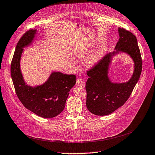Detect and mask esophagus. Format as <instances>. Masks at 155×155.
<instances>
[{
	"mask_svg": "<svg viewBox=\"0 0 155 155\" xmlns=\"http://www.w3.org/2000/svg\"><path fill=\"white\" fill-rule=\"evenodd\" d=\"M76 85L78 87L80 88H84L85 87V82L81 79H78L76 82Z\"/></svg>",
	"mask_w": 155,
	"mask_h": 155,
	"instance_id": "obj_1",
	"label": "esophagus"
}]
</instances>
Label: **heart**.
I'll list each match as a JSON object with an SVG mask.
<instances>
[{
    "instance_id": "b5f03b06",
    "label": "heart",
    "mask_w": 155,
    "mask_h": 155,
    "mask_svg": "<svg viewBox=\"0 0 155 155\" xmlns=\"http://www.w3.org/2000/svg\"><path fill=\"white\" fill-rule=\"evenodd\" d=\"M92 48L91 45H85L79 48L74 51V55L80 60H84L87 56L90 50ZM105 50L102 47L97 48V49L93 51L86 59V65L87 68H92L96 66L101 60L104 56ZM71 63L76 64V61L73 59L71 60Z\"/></svg>"
}]
</instances>
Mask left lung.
Segmentation results:
<instances>
[{"instance_id":"left-lung-1","label":"left lung","mask_w":155,"mask_h":155,"mask_svg":"<svg viewBox=\"0 0 155 155\" xmlns=\"http://www.w3.org/2000/svg\"><path fill=\"white\" fill-rule=\"evenodd\" d=\"M119 40L114 51L106 54L102 60L87 73L86 106L92 114L107 115L122 106L132 94L139 80L142 61L137 40L131 32L118 28ZM121 53L128 54L134 61V72L127 82H113L109 77L113 58Z\"/></svg>"}]
</instances>
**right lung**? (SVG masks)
I'll return each instance as SVG.
<instances>
[{
	"mask_svg": "<svg viewBox=\"0 0 155 155\" xmlns=\"http://www.w3.org/2000/svg\"><path fill=\"white\" fill-rule=\"evenodd\" d=\"M37 29L26 32L18 42L11 63V77L16 94L25 107L43 118H53L64 109L70 90L76 84L75 75L53 71L43 84L29 85L20 69L23 49L30 46L38 34Z\"/></svg>",
	"mask_w": 155,
	"mask_h": 155,
	"instance_id": "obj_1",
	"label": "right lung"
}]
</instances>
